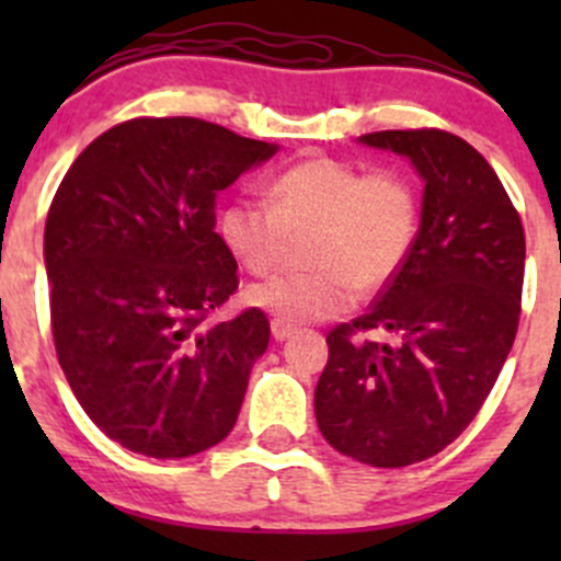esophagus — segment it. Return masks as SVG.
<instances>
[{"label":"esophagus","mask_w":561,"mask_h":561,"mask_svg":"<svg viewBox=\"0 0 561 561\" xmlns=\"http://www.w3.org/2000/svg\"><path fill=\"white\" fill-rule=\"evenodd\" d=\"M293 333H296V325L279 320V317H274V320H271V336H274L276 342H285V339H290Z\"/></svg>","instance_id":"1"}]
</instances>
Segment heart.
Masks as SVG:
<instances>
[{
	"instance_id": "b5f03b06",
	"label": "heart",
	"mask_w": 561,
	"mask_h": 561,
	"mask_svg": "<svg viewBox=\"0 0 561 561\" xmlns=\"http://www.w3.org/2000/svg\"><path fill=\"white\" fill-rule=\"evenodd\" d=\"M421 192L401 168L364 171L336 157H312L274 175L268 201L239 195L219 211L225 247L252 274L285 260L293 236L312 230V271H290L249 285V307L285 322L328 320L347 312L355 290L386 287L415 247Z\"/></svg>"
}]
</instances>
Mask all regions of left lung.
Instances as JSON below:
<instances>
[{"mask_svg":"<svg viewBox=\"0 0 561 561\" xmlns=\"http://www.w3.org/2000/svg\"><path fill=\"white\" fill-rule=\"evenodd\" d=\"M426 181L421 230L366 314L331 328L314 388L322 437L369 467L437 456L494 388L522 317L524 225L500 175L445 129L360 135ZM371 330L388 343L358 340Z\"/></svg>","mask_w":561,"mask_h":561,"instance_id":"1","label":"left lung"}]
</instances>
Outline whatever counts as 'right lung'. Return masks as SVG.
Instances as JSON below:
<instances>
[{
    "label": "right lung",
    "mask_w": 561,
    "mask_h": 561,
    "mask_svg": "<svg viewBox=\"0 0 561 561\" xmlns=\"http://www.w3.org/2000/svg\"><path fill=\"white\" fill-rule=\"evenodd\" d=\"M276 146L192 116H138L87 146L45 219L50 331L83 412L122 448L195 456L236 426L268 317L239 290L214 201Z\"/></svg>",
    "instance_id": "add662e5"
}]
</instances>
